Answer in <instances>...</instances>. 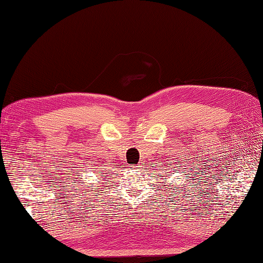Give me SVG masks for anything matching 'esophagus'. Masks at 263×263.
<instances>
[{
	"label": "esophagus",
	"instance_id": "1",
	"mask_svg": "<svg viewBox=\"0 0 263 263\" xmlns=\"http://www.w3.org/2000/svg\"><path fill=\"white\" fill-rule=\"evenodd\" d=\"M141 166H139V165H130V167H128V170H131V171H136V172H138V171H140L141 168H140Z\"/></svg>",
	"mask_w": 263,
	"mask_h": 263
}]
</instances>
